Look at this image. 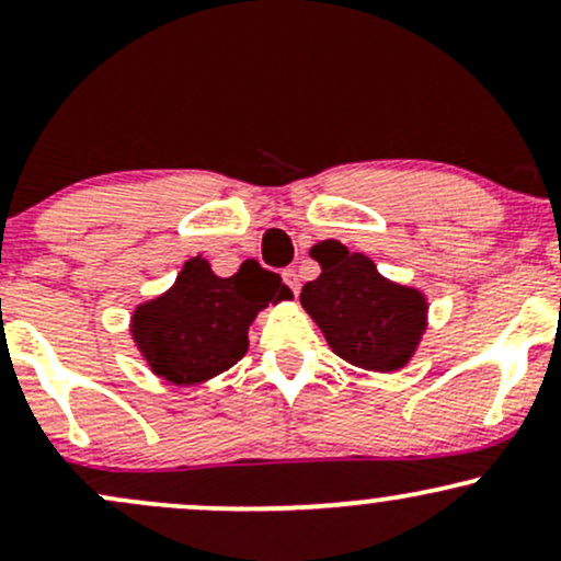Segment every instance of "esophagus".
Instances as JSON below:
<instances>
[{"mask_svg": "<svg viewBox=\"0 0 561 561\" xmlns=\"http://www.w3.org/2000/svg\"><path fill=\"white\" fill-rule=\"evenodd\" d=\"M282 279H285V285L293 289L295 295H298V289H300V279H298V272H295V268H285V274H282Z\"/></svg>", "mask_w": 561, "mask_h": 561, "instance_id": "1", "label": "esophagus"}]
</instances>
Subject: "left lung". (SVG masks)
Masks as SVG:
<instances>
[{
  "label": "left lung",
  "mask_w": 561,
  "mask_h": 561,
  "mask_svg": "<svg viewBox=\"0 0 561 561\" xmlns=\"http://www.w3.org/2000/svg\"><path fill=\"white\" fill-rule=\"evenodd\" d=\"M321 274L300 293L302 308L347 364L398 371L411 362L427 330V298L377 272L375 261L337 240L311 250Z\"/></svg>",
  "instance_id": "obj_1"
}]
</instances>
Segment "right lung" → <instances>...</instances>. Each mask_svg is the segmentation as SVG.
<instances>
[{
    "label": "right lung",
    "mask_w": 561,
    "mask_h": 561,
    "mask_svg": "<svg viewBox=\"0 0 561 561\" xmlns=\"http://www.w3.org/2000/svg\"><path fill=\"white\" fill-rule=\"evenodd\" d=\"M287 285L255 261L234 276H216L197 255L158 298L131 317L141 358L171 385H199L227 371L248 353V330L268 302L289 300Z\"/></svg>",
    "instance_id": "1"
}]
</instances>
